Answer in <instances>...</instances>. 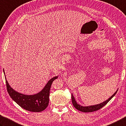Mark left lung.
Instances as JSON below:
<instances>
[{
	"instance_id": "8db88e82",
	"label": "left lung",
	"mask_w": 126,
	"mask_h": 126,
	"mask_svg": "<svg viewBox=\"0 0 126 126\" xmlns=\"http://www.w3.org/2000/svg\"><path fill=\"white\" fill-rule=\"evenodd\" d=\"M118 91V89L116 91L115 93L113 94L112 95H111L110 98H109L107 100L103 101V103H101L100 104H96V105H91V106H83L79 105V104L77 103V102L76 101L75 98L74 96L73 95V94H72V102L73 104V105L74 106V107L77 109L78 110H79L80 111H82V112H93V111H97L103 107L104 106H105L106 104H107L108 102L110 101L111 99H112L113 96L115 95V94H116Z\"/></svg>"
}]
</instances>
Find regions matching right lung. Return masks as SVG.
I'll use <instances>...</instances> for the list:
<instances>
[{
    "label": "right lung",
    "mask_w": 126,
    "mask_h": 126,
    "mask_svg": "<svg viewBox=\"0 0 126 126\" xmlns=\"http://www.w3.org/2000/svg\"><path fill=\"white\" fill-rule=\"evenodd\" d=\"M3 71L5 77L7 91L12 99L19 106L31 112H41L47 108L51 84L54 80L58 78V76L51 78L39 92L32 95H27L19 93L11 88L6 80L4 69Z\"/></svg>",
    "instance_id": "obj_1"
}]
</instances>
